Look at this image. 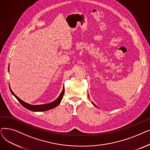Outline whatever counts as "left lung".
<instances>
[{"label":"left lung","mask_w":150,"mask_h":150,"mask_svg":"<svg viewBox=\"0 0 150 150\" xmlns=\"http://www.w3.org/2000/svg\"><path fill=\"white\" fill-rule=\"evenodd\" d=\"M88 97H89V94H88ZM91 103H92V105H93V106H96V107H97V106H96V105H95V104H94V103H93V102H91Z\"/></svg>","instance_id":"8db88e82"}]
</instances>
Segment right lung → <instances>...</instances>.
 Listing matches in <instances>:
<instances>
[{"mask_svg":"<svg viewBox=\"0 0 150 150\" xmlns=\"http://www.w3.org/2000/svg\"><path fill=\"white\" fill-rule=\"evenodd\" d=\"M9 66H10V64H9ZM8 72H9V67H8ZM10 90L13 95L16 98V99L18 100V101L23 107L27 108L28 110H30V111H33V112H41V111H48V110L52 109L55 107L58 106L59 105V104L61 103L62 98L63 97V96H64V87L63 86L62 91L61 93H60V95L56 100H54L53 101H52V102H50V103H49L43 104V105H31V104L26 103V102L23 101V100L20 99L18 96H16L14 93V92L12 91V90L10 88Z\"/></svg>","mask_w":150,"mask_h":150,"instance_id":"add662e5","label":"right lung"}]
</instances>
